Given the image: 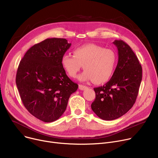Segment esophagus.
<instances>
[{
	"mask_svg": "<svg viewBox=\"0 0 158 158\" xmlns=\"http://www.w3.org/2000/svg\"><path fill=\"white\" fill-rule=\"evenodd\" d=\"M79 88L81 90H84L86 88H87V86H85V85H79Z\"/></svg>",
	"mask_w": 158,
	"mask_h": 158,
	"instance_id": "1",
	"label": "esophagus"
}]
</instances>
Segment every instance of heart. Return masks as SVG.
Here are the masks:
<instances>
[{
  "instance_id": "obj_1",
  "label": "heart",
  "mask_w": 158,
  "mask_h": 158,
  "mask_svg": "<svg viewBox=\"0 0 158 158\" xmlns=\"http://www.w3.org/2000/svg\"><path fill=\"white\" fill-rule=\"evenodd\" d=\"M73 53L64 55L61 58V65L71 77H76L82 66L85 70L79 76L81 81H93L100 85L112 76L117 57L112 49L88 44L77 48Z\"/></svg>"
}]
</instances>
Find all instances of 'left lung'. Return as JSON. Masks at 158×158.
<instances>
[{"label": "left lung", "instance_id": "obj_1", "mask_svg": "<svg viewBox=\"0 0 158 158\" xmlns=\"http://www.w3.org/2000/svg\"><path fill=\"white\" fill-rule=\"evenodd\" d=\"M113 44L118 50V63L111 79L94 88L96 98L91 109L103 120H114L127 113L135 103L142 77V69L131 48L122 40Z\"/></svg>", "mask_w": 158, "mask_h": 158}]
</instances>
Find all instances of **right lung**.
Segmentation results:
<instances>
[{"instance_id": "1", "label": "right lung", "mask_w": 158, "mask_h": 158, "mask_svg": "<svg viewBox=\"0 0 158 158\" xmlns=\"http://www.w3.org/2000/svg\"><path fill=\"white\" fill-rule=\"evenodd\" d=\"M71 44L61 38L47 39L31 47L19 64L16 83L27 110L46 123L59 119L65 111L77 84L67 76L61 58Z\"/></svg>"}]
</instances>
